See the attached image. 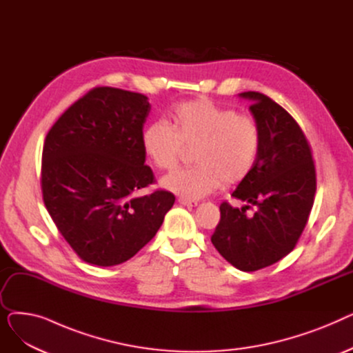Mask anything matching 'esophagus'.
Returning a JSON list of instances; mask_svg holds the SVG:
<instances>
[{
  "instance_id": "1",
  "label": "esophagus",
  "mask_w": 353,
  "mask_h": 353,
  "mask_svg": "<svg viewBox=\"0 0 353 353\" xmlns=\"http://www.w3.org/2000/svg\"><path fill=\"white\" fill-rule=\"evenodd\" d=\"M179 203L183 206H197V201L196 200H190V199H186V197H179Z\"/></svg>"
}]
</instances>
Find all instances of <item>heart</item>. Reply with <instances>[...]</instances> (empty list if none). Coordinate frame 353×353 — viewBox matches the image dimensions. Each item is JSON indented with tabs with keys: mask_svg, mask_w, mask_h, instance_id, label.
<instances>
[{
	"mask_svg": "<svg viewBox=\"0 0 353 353\" xmlns=\"http://www.w3.org/2000/svg\"><path fill=\"white\" fill-rule=\"evenodd\" d=\"M145 156L163 172L174 170L186 148H192L188 169L163 179V186L181 197L200 199L225 183L245 180L261 152L259 123L246 114L209 99L181 103L170 114V123L148 124L141 136Z\"/></svg>",
	"mask_w": 353,
	"mask_h": 353,
	"instance_id": "b5f03b06",
	"label": "heart"
}]
</instances>
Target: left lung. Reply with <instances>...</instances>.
Segmentation results:
<instances>
[{
    "instance_id": "obj_1",
    "label": "left lung",
    "mask_w": 353,
    "mask_h": 353,
    "mask_svg": "<svg viewBox=\"0 0 353 353\" xmlns=\"http://www.w3.org/2000/svg\"><path fill=\"white\" fill-rule=\"evenodd\" d=\"M240 96L252 100L261 152L232 194L248 205L237 209L221 203L212 243L239 270L254 272L279 262L298 245L316 193V169L305 133L282 105L259 91ZM252 205L256 210L248 216Z\"/></svg>"
}]
</instances>
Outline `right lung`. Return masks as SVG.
<instances>
[{
    "label": "right lung",
    "mask_w": 353,
    "mask_h": 353,
    "mask_svg": "<svg viewBox=\"0 0 353 353\" xmlns=\"http://www.w3.org/2000/svg\"><path fill=\"white\" fill-rule=\"evenodd\" d=\"M148 113L140 92L94 87L46 137L44 205L85 263L107 268L132 259L154 237L176 200L161 189L134 196L156 183L141 144Z\"/></svg>",
    "instance_id": "right-lung-1"
}]
</instances>
